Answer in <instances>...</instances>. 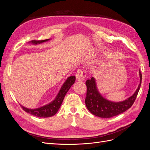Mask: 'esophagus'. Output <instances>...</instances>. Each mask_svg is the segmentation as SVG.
<instances>
[{
	"label": "esophagus",
	"mask_w": 150,
	"mask_h": 150,
	"mask_svg": "<svg viewBox=\"0 0 150 150\" xmlns=\"http://www.w3.org/2000/svg\"><path fill=\"white\" fill-rule=\"evenodd\" d=\"M76 79L79 81H82L86 77V72L83 70H78L76 74Z\"/></svg>",
	"instance_id": "34e87169"
}]
</instances>
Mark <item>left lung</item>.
<instances>
[{"mask_svg":"<svg viewBox=\"0 0 150 150\" xmlns=\"http://www.w3.org/2000/svg\"><path fill=\"white\" fill-rule=\"evenodd\" d=\"M139 75L140 78L139 84L134 93L125 100L119 102L110 101L104 98L98 91L96 79L93 77L91 79L86 81L87 93L85 103L88 110L93 115L104 118L117 116L128 110L134 103L142 84V75L140 70L139 71Z\"/></svg>","mask_w":150,"mask_h":150,"instance_id":"8db88e82","label":"left lung"}]
</instances>
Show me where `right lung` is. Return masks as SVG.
<instances>
[{
  "label": "right lung",
  "instance_id": "1",
  "mask_svg": "<svg viewBox=\"0 0 150 150\" xmlns=\"http://www.w3.org/2000/svg\"><path fill=\"white\" fill-rule=\"evenodd\" d=\"M50 40H51V39L43 40H38V41L37 40H32V41L29 42V43L33 45H37L42 44L43 42H46ZM75 80L76 77L74 76L68 77L65 81V82L62 85L61 88L60 90L59 91L56 98L51 103L41 107L35 109H29L21 105L22 109L25 112L30 113V114L39 117H49L55 115L56 112L58 111L59 109L60 108L66 93L71 88V86L74 84Z\"/></svg>",
  "mask_w": 150,
  "mask_h": 150
}]
</instances>
